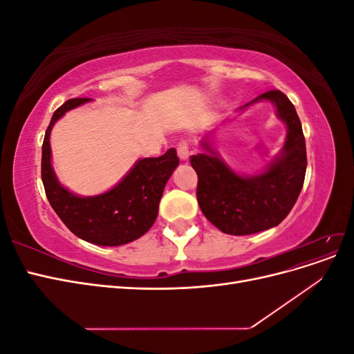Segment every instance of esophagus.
Returning <instances> with one entry per match:
<instances>
[{"label": "esophagus", "mask_w": 354, "mask_h": 354, "mask_svg": "<svg viewBox=\"0 0 354 354\" xmlns=\"http://www.w3.org/2000/svg\"><path fill=\"white\" fill-rule=\"evenodd\" d=\"M177 155L181 160H189V156H190V151H189V145L186 142H181L178 146H177Z\"/></svg>", "instance_id": "esophagus-1"}]
</instances>
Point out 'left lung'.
Wrapping results in <instances>:
<instances>
[{"instance_id":"8db88e82","label":"left lung","mask_w":354,"mask_h":354,"mask_svg":"<svg viewBox=\"0 0 354 354\" xmlns=\"http://www.w3.org/2000/svg\"><path fill=\"white\" fill-rule=\"evenodd\" d=\"M257 102H270L276 116L286 125L281 153L254 176L238 174L212 147L211 137L202 138V153L190 158L198 174L196 198L203 216L223 233L243 236L277 226L295 205L303 189L307 155L301 122L294 104L279 90L260 94Z\"/></svg>"}]
</instances>
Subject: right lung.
Returning <instances> with one entry per match:
<instances>
[{
    "mask_svg": "<svg viewBox=\"0 0 354 354\" xmlns=\"http://www.w3.org/2000/svg\"><path fill=\"white\" fill-rule=\"evenodd\" d=\"M88 102L91 99H71L53 113L42 143L41 178L50 205L73 234L94 245H124L143 236L153 226L164 187L178 167V156L171 147L162 156L138 159L120 183L104 194H72L60 185L53 169L50 134L53 125L68 111Z\"/></svg>",
    "mask_w": 354,
    "mask_h": 354,
    "instance_id": "right-lung-1",
    "label": "right lung"
}]
</instances>
